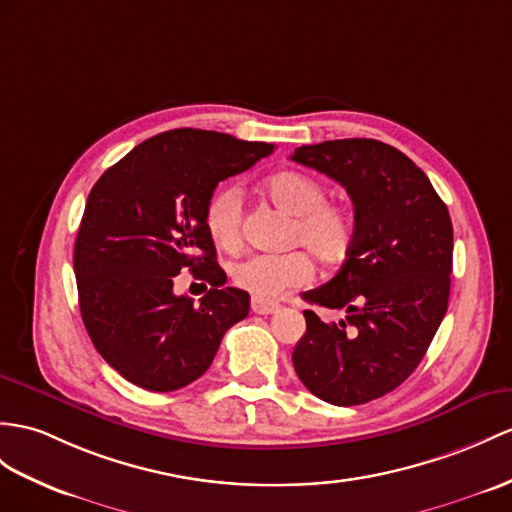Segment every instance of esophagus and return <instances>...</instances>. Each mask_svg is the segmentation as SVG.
<instances>
[{
    "label": "esophagus",
    "instance_id": "1",
    "mask_svg": "<svg viewBox=\"0 0 512 512\" xmlns=\"http://www.w3.org/2000/svg\"><path fill=\"white\" fill-rule=\"evenodd\" d=\"M280 308V304L276 302H269V299H263V297H252V310L256 315H271L276 313V310Z\"/></svg>",
    "mask_w": 512,
    "mask_h": 512
}]
</instances>
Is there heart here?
Wrapping results in <instances>:
<instances>
[{
    "mask_svg": "<svg viewBox=\"0 0 512 512\" xmlns=\"http://www.w3.org/2000/svg\"><path fill=\"white\" fill-rule=\"evenodd\" d=\"M265 195L286 215L293 217L291 243L310 249L323 265H341L356 241L354 210L328 202V191L319 180L297 171H282L265 180ZM204 228L217 247L234 252L243 243L241 195L223 186L208 197ZM232 282L254 297L276 299L313 276V260L302 249L289 254H249L230 269Z\"/></svg>",
    "mask_w": 512,
    "mask_h": 512,
    "instance_id": "heart-1",
    "label": "heart"
}]
</instances>
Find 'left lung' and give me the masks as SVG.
Wrapping results in <instances>:
<instances>
[{"mask_svg": "<svg viewBox=\"0 0 512 512\" xmlns=\"http://www.w3.org/2000/svg\"><path fill=\"white\" fill-rule=\"evenodd\" d=\"M291 160L345 186L356 217V241L339 273L304 293L343 317L323 321L304 310L293 367L319 400L367 404L417 369L447 313L452 219L426 173L382 141L302 145Z\"/></svg>", "mask_w": 512, "mask_h": 512, "instance_id": "obj_1", "label": "left lung"}]
</instances>
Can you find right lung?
<instances>
[{
	"mask_svg": "<svg viewBox=\"0 0 512 512\" xmlns=\"http://www.w3.org/2000/svg\"><path fill=\"white\" fill-rule=\"evenodd\" d=\"M271 152V143L180 128L136 145L95 182L73 249L80 313L95 350L128 382L182 389L247 317L249 295L223 286L204 206L221 180ZM182 268L214 286L199 305L172 293Z\"/></svg>",
	"mask_w": 512,
	"mask_h": 512,
	"instance_id": "obj_1",
	"label": "right lung"
}]
</instances>
